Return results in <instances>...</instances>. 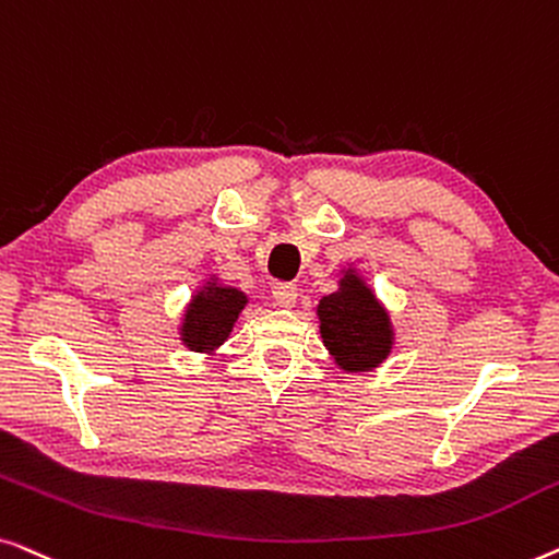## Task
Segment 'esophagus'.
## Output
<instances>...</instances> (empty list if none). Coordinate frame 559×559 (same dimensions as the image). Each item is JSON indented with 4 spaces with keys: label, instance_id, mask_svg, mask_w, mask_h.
I'll list each match as a JSON object with an SVG mask.
<instances>
[{
    "label": "esophagus",
    "instance_id": "esophagus-1",
    "mask_svg": "<svg viewBox=\"0 0 559 559\" xmlns=\"http://www.w3.org/2000/svg\"><path fill=\"white\" fill-rule=\"evenodd\" d=\"M296 298H298V288L294 283H276V286H273V301H276V306H281V309H290V306L296 304Z\"/></svg>",
    "mask_w": 559,
    "mask_h": 559
}]
</instances>
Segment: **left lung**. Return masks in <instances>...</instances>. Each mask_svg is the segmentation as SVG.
<instances>
[{
    "label": "left lung",
    "instance_id": "1",
    "mask_svg": "<svg viewBox=\"0 0 559 559\" xmlns=\"http://www.w3.org/2000/svg\"><path fill=\"white\" fill-rule=\"evenodd\" d=\"M319 321L324 347L342 369L365 372L390 355L392 329L388 311L352 271L340 281L336 294L319 301Z\"/></svg>",
    "mask_w": 559,
    "mask_h": 559
}]
</instances>
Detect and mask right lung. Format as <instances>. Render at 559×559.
<instances>
[{"label": "right lung", "mask_w": 559, "mask_h": 559, "mask_svg": "<svg viewBox=\"0 0 559 559\" xmlns=\"http://www.w3.org/2000/svg\"><path fill=\"white\" fill-rule=\"evenodd\" d=\"M248 304L246 294L238 288H225L217 283H207L192 298L185 313L182 342L194 352H210L223 344L238 321V313Z\"/></svg>", "instance_id": "add662e5"}]
</instances>
